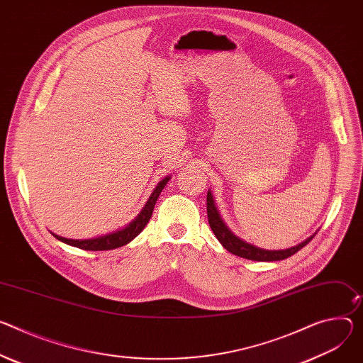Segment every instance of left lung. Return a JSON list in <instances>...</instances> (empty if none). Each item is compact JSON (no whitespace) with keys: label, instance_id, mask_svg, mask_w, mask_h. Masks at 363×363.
I'll return each mask as SVG.
<instances>
[{"label":"left lung","instance_id":"1","mask_svg":"<svg viewBox=\"0 0 363 363\" xmlns=\"http://www.w3.org/2000/svg\"><path fill=\"white\" fill-rule=\"evenodd\" d=\"M207 216H208V223H210L213 233L216 235L218 242L223 245V247L227 249L230 253H233V255L240 256V257H245V259H249V260H257V262L282 260V259H286V257L295 255L296 252L303 249L313 239V238H310L306 242L296 245L291 249H285V250H265V249H259L253 245H249V243L240 240L239 238H236L227 228V225L223 223V220H221V217H220V214L216 208L213 195H211L210 191L207 194Z\"/></svg>","mask_w":363,"mask_h":363}]
</instances>
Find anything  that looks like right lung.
Returning <instances> with one entry per match:
<instances>
[{"instance_id": "add662e5", "label": "right lung", "mask_w": 363, "mask_h": 363, "mask_svg": "<svg viewBox=\"0 0 363 363\" xmlns=\"http://www.w3.org/2000/svg\"><path fill=\"white\" fill-rule=\"evenodd\" d=\"M169 181V177H167L164 179H162L157 186L155 188V191L152 192L149 201L146 203L145 208L142 210V213L136 217L135 221H131L125 228L123 230H118V232L116 233H111V235H106V236H100L96 239H86V240H74V239H65V238H60L57 235H53L57 240L67 243V245H71V246H75V247H79V249H84V250H111V249H117V247H121L124 245H127L128 242L133 240L142 230L146 227V224L149 223L150 217H152V213H153V208H155V204L157 201V196L159 194L162 192V189L164 188V185L168 184Z\"/></svg>"}]
</instances>
